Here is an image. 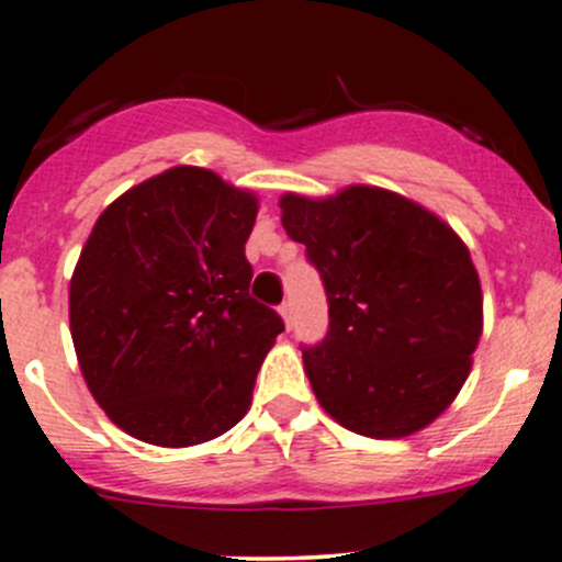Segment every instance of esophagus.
<instances>
[{"instance_id":"1","label":"esophagus","mask_w":562,"mask_h":562,"mask_svg":"<svg viewBox=\"0 0 562 562\" xmlns=\"http://www.w3.org/2000/svg\"><path fill=\"white\" fill-rule=\"evenodd\" d=\"M280 315H282V321H285V326L293 328V304L291 302L280 304Z\"/></svg>"}]
</instances>
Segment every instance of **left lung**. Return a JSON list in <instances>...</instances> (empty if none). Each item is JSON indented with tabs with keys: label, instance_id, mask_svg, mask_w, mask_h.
I'll return each instance as SVG.
<instances>
[{
	"label": "left lung",
	"instance_id": "left-lung-1",
	"mask_svg": "<svg viewBox=\"0 0 562 562\" xmlns=\"http://www.w3.org/2000/svg\"><path fill=\"white\" fill-rule=\"evenodd\" d=\"M280 209L326 288L328 331L302 348L323 411L381 440L432 424L468 381L481 337L484 299L468 247L381 187L323 201L288 192Z\"/></svg>",
	"mask_w": 562,
	"mask_h": 562
}]
</instances>
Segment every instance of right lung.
Segmentation results:
<instances>
[{"instance_id":"add662e5","label":"right lung","mask_w":562,"mask_h":562,"mask_svg":"<svg viewBox=\"0 0 562 562\" xmlns=\"http://www.w3.org/2000/svg\"><path fill=\"white\" fill-rule=\"evenodd\" d=\"M258 201L176 166L111 203L70 282L83 381L113 424L166 449L241 422L285 323L249 296Z\"/></svg>"}]
</instances>
